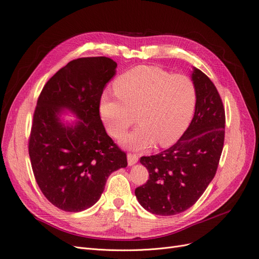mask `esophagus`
<instances>
[{
	"label": "esophagus",
	"mask_w": 259,
	"mask_h": 259,
	"mask_svg": "<svg viewBox=\"0 0 259 259\" xmlns=\"http://www.w3.org/2000/svg\"><path fill=\"white\" fill-rule=\"evenodd\" d=\"M137 161H138V155L137 154H132V153L127 154V163H128V165L135 164Z\"/></svg>",
	"instance_id": "obj_1"
}]
</instances>
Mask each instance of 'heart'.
Instances as JSON below:
<instances>
[{
	"instance_id": "heart-1",
	"label": "heart",
	"mask_w": 259,
	"mask_h": 259,
	"mask_svg": "<svg viewBox=\"0 0 259 259\" xmlns=\"http://www.w3.org/2000/svg\"><path fill=\"white\" fill-rule=\"evenodd\" d=\"M113 88L117 95H102L100 115L107 132L119 139L137 113L139 126L122 141L126 148L147 150L156 141L167 147L187 130L196 103L194 82L187 75L139 66L120 75Z\"/></svg>"
}]
</instances>
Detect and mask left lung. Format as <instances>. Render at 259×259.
I'll list each match as a JSON object with an SVG mask.
<instances>
[{"mask_svg": "<svg viewBox=\"0 0 259 259\" xmlns=\"http://www.w3.org/2000/svg\"><path fill=\"white\" fill-rule=\"evenodd\" d=\"M196 89L194 116L179 141L140 162L149 171L148 182L136 188L142 207L159 215L190 208L214 178L224 143L225 111L213 82L193 67Z\"/></svg>", "mask_w": 259, "mask_h": 259, "instance_id": "left-lung-1", "label": "left lung"}]
</instances>
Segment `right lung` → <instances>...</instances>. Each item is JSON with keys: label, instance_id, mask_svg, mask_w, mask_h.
Wrapping results in <instances>:
<instances>
[{"label": "right lung", "instance_id": "obj_1", "mask_svg": "<svg viewBox=\"0 0 259 259\" xmlns=\"http://www.w3.org/2000/svg\"><path fill=\"white\" fill-rule=\"evenodd\" d=\"M116 68V61L104 56L72 60L48 80L38 98L28 154L40 190L61 210L91 207L109 175L127 165L126 154L107 135L99 109ZM65 111L77 120L64 121Z\"/></svg>", "mask_w": 259, "mask_h": 259}]
</instances>
